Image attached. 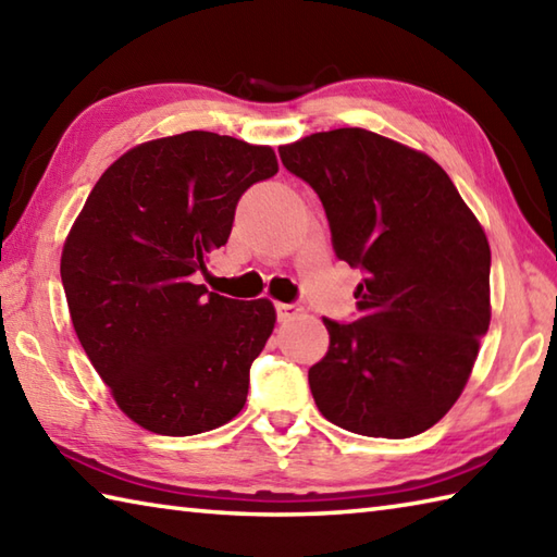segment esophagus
Here are the masks:
<instances>
[{"mask_svg":"<svg viewBox=\"0 0 557 557\" xmlns=\"http://www.w3.org/2000/svg\"><path fill=\"white\" fill-rule=\"evenodd\" d=\"M275 309L280 321H292L301 313V307H297V304H275Z\"/></svg>","mask_w":557,"mask_h":557,"instance_id":"34e87169","label":"esophagus"}]
</instances>
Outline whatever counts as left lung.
Masks as SVG:
<instances>
[{
  "instance_id": "1",
  "label": "left lung",
  "mask_w": 557,
  "mask_h": 557,
  "mask_svg": "<svg viewBox=\"0 0 557 557\" xmlns=\"http://www.w3.org/2000/svg\"><path fill=\"white\" fill-rule=\"evenodd\" d=\"M280 157L319 193L337 258L364 270L359 319H323L315 406L347 432L416 437L459 400L487 333L483 226L437 161L369 129L315 133Z\"/></svg>"
}]
</instances>
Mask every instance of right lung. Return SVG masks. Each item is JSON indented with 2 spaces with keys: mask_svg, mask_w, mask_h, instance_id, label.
<instances>
[{
  "mask_svg": "<svg viewBox=\"0 0 557 557\" xmlns=\"http://www.w3.org/2000/svg\"><path fill=\"white\" fill-rule=\"evenodd\" d=\"M275 173L272 147L190 129L125 151L74 220L60 260L72 325L139 428L190 437L242 412L275 307L195 275L226 244L238 198Z\"/></svg>",
  "mask_w": 557,
  "mask_h": 557,
  "instance_id": "1",
  "label": "right lung"
}]
</instances>
